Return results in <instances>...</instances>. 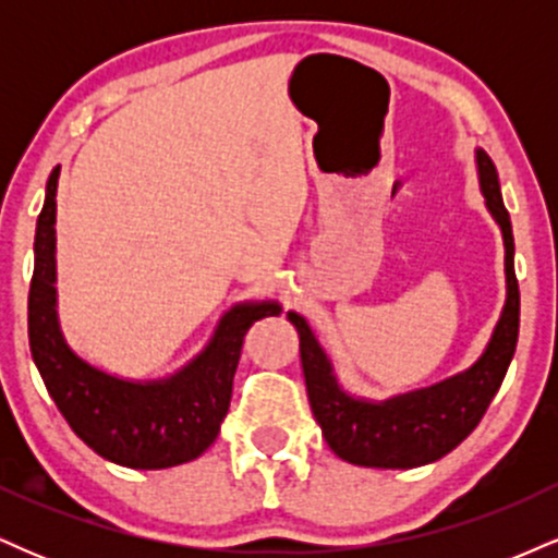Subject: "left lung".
<instances>
[{
	"label": "left lung",
	"mask_w": 558,
	"mask_h": 558,
	"mask_svg": "<svg viewBox=\"0 0 558 558\" xmlns=\"http://www.w3.org/2000/svg\"><path fill=\"white\" fill-rule=\"evenodd\" d=\"M475 165L485 207L501 228L506 301L488 345L472 367L430 388L409 390L386 401L360 399L338 383L328 351L319 345L310 323L299 312H288V319L299 332L301 369L312 414L323 427L330 451L343 462L377 470H412L430 464L453 451L475 430L493 396L501 388L520 336L514 235L504 207L496 165L483 149H475Z\"/></svg>",
	"instance_id": "1"
}]
</instances>
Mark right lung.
Returning a JSON list of instances; mask_svg holds the SVG:
<instances>
[{"label": "right lung", "mask_w": 558, "mask_h": 558, "mask_svg": "<svg viewBox=\"0 0 558 558\" xmlns=\"http://www.w3.org/2000/svg\"><path fill=\"white\" fill-rule=\"evenodd\" d=\"M57 181H47L34 241L28 341L44 386L73 433L101 459L131 470H165L202 457L215 444L230 407L246 330L278 317V301H241L220 317L209 343L178 373L128 380L70 349L57 315Z\"/></svg>", "instance_id": "obj_1"}]
</instances>
